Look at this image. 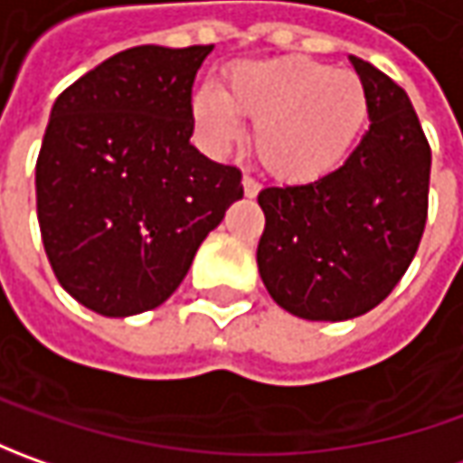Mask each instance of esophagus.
Segmentation results:
<instances>
[{
    "label": "esophagus",
    "instance_id": "esophagus-1",
    "mask_svg": "<svg viewBox=\"0 0 463 463\" xmlns=\"http://www.w3.org/2000/svg\"><path fill=\"white\" fill-rule=\"evenodd\" d=\"M241 185H244V195H247V198H255L260 193V183L258 180H252V177H244Z\"/></svg>",
    "mask_w": 463,
    "mask_h": 463
}]
</instances>
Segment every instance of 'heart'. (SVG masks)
I'll return each mask as SVG.
<instances>
[{
  "label": "heart",
  "mask_w": 463,
  "mask_h": 463,
  "mask_svg": "<svg viewBox=\"0 0 463 463\" xmlns=\"http://www.w3.org/2000/svg\"><path fill=\"white\" fill-rule=\"evenodd\" d=\"M252 126L258 162L283 183H311L345 159L368 120V92L350 71L301 56L237 63L223 92L205 84L193 98V116L213 146L240 136V118Z\"/></svg>",
  "instance_id": "obj_1"
}]
</instances>
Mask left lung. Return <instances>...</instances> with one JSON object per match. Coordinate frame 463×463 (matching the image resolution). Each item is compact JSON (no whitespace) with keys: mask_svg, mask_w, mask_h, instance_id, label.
Returning a JSON list of instances; mask_svg holds the SVG:
<instances>
[{"mask_svg":"<svg viewBox=\"0 0 463 463\" xmlns=\"http://www.w3.org/2000/svg\"><path fill=\"white\" fill-rule=\"evenodd\" d=\"M368 92V131L343 167L307 185L265 187L258 268L278 307L343 322L379 307L418 252L428 222L430 144L394 80L350 59Z\"/></svg>","mask_w":463,"mask_h":463,"instance_id":"8db88e82","label":"left lung"}]
</instances>
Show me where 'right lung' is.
I'll list each match as a JSON object with an SVG mask.
<instances>
[{"label": "right lung", "instance_id": "right-lung-1", "mask_svg": "<svg viewBox=\"0 0 463 463\" xmlns=\"http://www.w3.org/2000/svg\"><path fill=\"white\" fill-rule=\"evenodd\" d=\"M213 45H136L69 84L35 162L45 255L63 288L102 317L165 304L241 172L190 144L193 81Z\"/></svg>", "mask_w": 463, "mask_h": 463}]
</instances>
